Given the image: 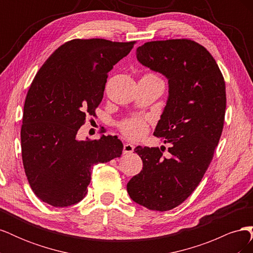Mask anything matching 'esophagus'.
Wrapping results in <instances>:
<instances>
[{
    "label": "esophagus",
    "instance_id": "obj_1",
    "mask_svg": "<svg viewBox=\"0 0 253 253\" xmlns=\"http://www.w3.org/2000/svg\"><path fill=\"white\" fill-rule=\"evenodd\" d=\"M134 149H135V147L133 144L128 143V142L125 143V145H124V154H131V153H133Z\"/></svg>",
    "mask_w": 253,
    "mask_h": 253
}]
</instances>
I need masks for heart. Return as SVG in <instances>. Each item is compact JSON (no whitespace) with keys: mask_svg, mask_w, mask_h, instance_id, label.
Masks as SVG:
<instances>
[{"mask_svg":"<svg viewBox=\"0 0 253 253\" xmlns=\"http://www.w3.org/2000/svg\"><path fill=\"white\" fill-rule=\"evenodd\" d=\"M121 129L128 138L139 139L147 132V125L143 119L132 118L121 125Z\"/></svg>","mask_w":253,"mask_h":253,"instance_id":"1","label":"heart"}]
</instances>
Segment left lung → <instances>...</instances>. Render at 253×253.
<instances>
[{"label": "left lung", "mask_w": 253, "mask_h": 253, "mask_svg": "<svg viewBox=\"0 0 253 253\" xmlns=\"http://www.w3.org/2000/svg\"><path fill=\"white\" fill-rule=\"evenodd\" d=\"M143 66L168 80V99L154 136L170 143L135 148L142 170L127 182L133 202L155 211L179 206L201 182L223 132L226 86L211 53L187 39L152 41L136 50Z\"/></svg>", "instance_id": "left-lung-1"}]
</instances>
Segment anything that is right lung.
Listing matches in <instances>:
<instances>
[{"label": "right lung", "instance_id": "1", "mask_svg": "<svg viewBox=\"0 0 253 253\" xmlns=\"http://www.w3.org/2000/svg\"><path fill=\"white\" fill-rule=\"evenodd\" d=\"M134 43L68 41L37 73L25 99L21 147L28 182L42 202L59 208L79 203L94 166L121 156L117 136L78 140L77 133L100 104L109 72Z\"/></svg>", "mask_w": 253, "mask_h": 253}]
</instances>
